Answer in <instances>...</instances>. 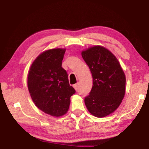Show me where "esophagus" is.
<instances>
[{"mask_svg": "<svg viewBox=\"0 0 149 149\" xmlns=\"http://www.w3.org/2000/svg\"><path fill=\"white\" fill-rule=\"evenodd\" d=\"M73 87H74V88L75 91H77L78 89V84L74 85H73Z\"/></svg>", "mask_w": 149, "mask_h": 149, "instance_id": "esophagus-1", "label": "esophagus"}]
</instances>
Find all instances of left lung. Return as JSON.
Segmentation results:
<instances>
[{
  "label": "left lung",
  "instance_id": "obj_1",
  "mask_svg": "<svg viewBox=\"0 0 149 149\" xmlns=\"http://www.w3.org/2000/svg\"><path fill=\"white\" fill-rule=\"evenodd\" d=\"M93 77V87L85 104L92 115L104 118L119 107L125 96V75L115 55L100 45L82 50Z\"/></svg>",
  "mask_w": 149,
  "mask_h": 149
}]
</instances>
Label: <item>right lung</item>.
Returning <instances> with one entry per match:
<instances>
[{
  "instance_id": "add662e5",
  "label": "right lung",
  "mask_w": 149,
  "mask_h": 149,
  "mask_svg": "<svg viewBox=\"0 0 149 149\" xmlns=\"http://www.w3.org/2000/svg\"><path fill=\"white\" fill-rule=\"evenodd\" d=\"M65 49L41 52L33 62L27 75V87L35 106L52 116L60 117L69 109L70 97L75 93L62 67Z\"/></svg>"
}]
</instances>
